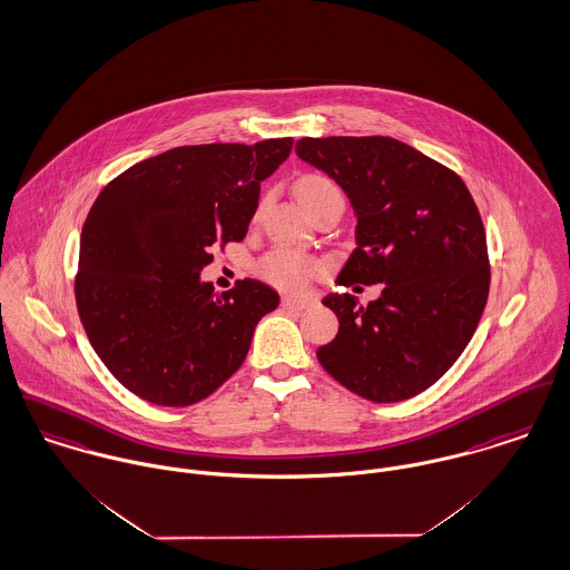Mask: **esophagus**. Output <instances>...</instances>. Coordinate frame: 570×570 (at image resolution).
<instances>
[{"instance_id":"34e87169","label":"esophagus","mask_w":570,"mask_h":570,"mask_svg":"<svg viewBox=\"0 0 570 570\" xmlns=\"http://www.w3.org/2000/svg\"><path fill=\"white\" fill-rule=\"evenodd\" d=\"M281 307L289 311H305L309 309L311 301H307V298H294V296H283L281 298Z\"/></svg>"}]
</instances>
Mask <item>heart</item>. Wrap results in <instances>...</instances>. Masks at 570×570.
Returning <instances> with one entry per match:
<instances>
[{"label": "heart", "mask_w": 570, "mask_h": 570, "mask_svg": "<svg viewBox=\"0 0 570 570\" xmlns=\"http://www.w3.org/2000/svg\"><path fill=\"white\" fill-rule=\"evenodd\" d=\"M296 194L307 210L324 200H331V198L344 200L340 187L331 178L320 176V174H309V176L301 178V183L296 185ZM317 269H320L317 261L311 259L303 253H296L292 248L269 250L259 261V267H257L263 281H267L269 285H274L278 289H285V292L305 289L311 276L317 274Z\"/></svg>", "instance_id": "b5f03b06"}]
</instances>
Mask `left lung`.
<instances>
[{
	"mask_svg": "<svg viewBox=\"0 0 570 570\" xmlns=\"http://www.w3.org/2000/svg\"><path fill=\"white\" fill-rule=\"evenodd\" d=\"M296 155L351 198L357 248L337 285H383L362 307L328 294L340 320L317 348L322 367L372 403L431 387L464 353L490 292L485 228L464 180L392 137H305Z\"/></svg>",
	"mask_w": 570,
	"mask_h": 570,
	"instance_id": "left-lung-1",
	"label": "left lung"
}]
</instances>
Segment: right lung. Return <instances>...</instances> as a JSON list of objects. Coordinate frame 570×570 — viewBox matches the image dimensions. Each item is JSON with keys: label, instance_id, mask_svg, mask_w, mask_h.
<instances>
[{"label": "right lung", "instance_id": "right-lung-1", "mask_svg": "<svg viewBox=\"0 0 570 570\" xmlns=\"http://www.w3.org/2000/svg\"><path fill=\"white\" fill-rule=\"evenodd\" d=\"M292 137L255 146H183L112 178L80 235L76 305L110 374L139 399L187 407L246 360L278 294L255 278L217 294L200 272L215 244L242 242L261 180L289 156Z\"/></svg>", "mask_w": 570, "mask_h": 570}]
</instances>
